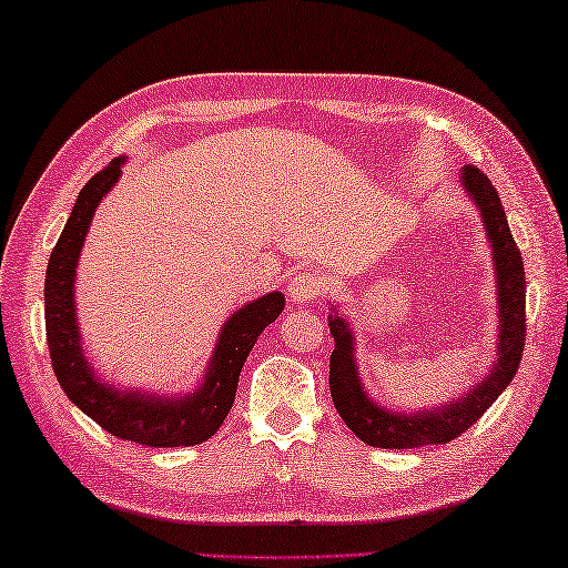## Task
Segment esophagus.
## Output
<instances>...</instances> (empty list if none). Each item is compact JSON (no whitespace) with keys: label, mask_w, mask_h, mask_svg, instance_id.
I'll return each mask as SVG.
<instances>
[{"label":"esophagus","mask_w":568,"mask_h":568,"mask_svg":"<svg viewBox=\"0 0 568 568\" xmlns=\"http://www.w3.org/2000/svg\"><path fill=\"white\" fill-rule=\"evenodd\" d=\"M320 290H322L320 276L312 274V272H300V274H294V278L290 282V294H292V300H294L296 304H306V302H312L314 296L320 294Z\"/></svg>","instance_id":"esophagus-1"}]
</instances>
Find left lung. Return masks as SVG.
<instances>
[{
	"label": "left lung",
	"instance_id": "1",
	"mask_svg": "<svg viewBox=\"0 0 568 568\" xmlns=\"http://www.w3.org/2000/svg\"><path fill=\"white\" fill-rule=\"evenodd\" d=\"M466 194L481 212V222L491 244V262L496 274V300H499V334H496V362L476 382L471 392L419 414H402L382 406L366 394L359 379V366L354 354V332L344 316L332 310L329 332L334 352L329 359V389L336 412L344 424L364 444L376 449H419L429 444H446L464 434L481 414L499 399L501 392L514 382L521 364L526 336V276L521 252L516 246L509 222H506L499 192L479 169L466 164L459 174Z\"/></svg>",
	"mask_w": 568,
	"mask_h": 568
}]
</instances>
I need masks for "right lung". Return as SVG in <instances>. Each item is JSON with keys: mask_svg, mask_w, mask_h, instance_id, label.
I'll list each match as a JSON object with an SVG mask.
<instances>
[{"mask_svg": "<svg viewBox=\"0 0 568 568\" xmlns=\"http://www.w3.org/2000/svg\"><path fill=\"white\" fill-rule=\"evenodd\" d=\"M124 162L126 156H116L102 172L89 179L77 196L62 236L57 239L52 256H49L44 278L49 356H52L57 382L69 402L79 406L104 432L119 436V439L154 446V449L194 446L212 439L219 426L224 424L226 414L232 412L242 366L248 352L254 349L258 334L282 314L284 294L268 292L262 300L239 306L229 316L216 339L212 359H209L204 379L194 394L162 396L142 389H119V386L99 379L94 366L84 356L82 334H79L74 302L77 262L97 206L122 176Z\"/></svg>", "mask_w": 568, "mask_h": 568, "instance_id": "1", "label": "right lung"}]
</instances>
